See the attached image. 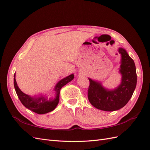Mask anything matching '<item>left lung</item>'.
<instances>
[{"mask_svg": "<svg viewBox=\"0 0 150 150\" xmlns=\"http://www.w3.org/2000/svg\"><path fill=\"white\" fill-rule=\"evenodd\" d=\"M118 51L121 54L120 72L122 75L121 83L118 87L110 91L104 88L100 83L89 78L88 99L99 110L106 111L120 110L128 103L136 88L137 75L134 62L125 49L120 48Z\"/></svg>", "mask_w": 150, "mask_h": 150, "instance_id": "obj_1", "label": "left lung"}]
</instances>
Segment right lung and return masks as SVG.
I'll return each instance as SVG.
<instances>
[{"mask_svg":"<svg viewBox=\"0 0 150 150\" xmlns=\"http://www.w3.org/2000/svg\"><path fill=\"white\" fill-rule=\"evenodd\" d=\"M15 74L14 78H13V84H14V88L16 89V93L17 96L20 99L22 104L26 108L29 109V110L33 111L38 114H46L49 112L53 111L56 108L57 105L59 101V94L61 89L68 83L71 81L74 78V74H71L66 78L61 79L59 82L55 87V90L56 96L54 99H50V100H47L46 98H45L43 96L39 97L38 98H32L29 96V95L25 94L18 87L16 81L15 79Z\"/></svg>","mask_w":150,"mask_h":150,"instance_id":"1","label":"right lung"}]
</instances>
